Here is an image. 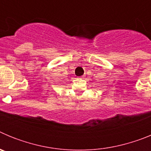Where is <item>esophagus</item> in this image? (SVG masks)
Returning a JSON list of instances; mask_svg holds the SVG:
<instances>
[{
  "instance_id": "34e87169",
  "label": "esophagus",
  "mask_w": 151,
  "mask_h": 151,
  "mask_svg": "<svg viewBox=\"0 0 151 151\" xmlns=\"http://www.w3.org/2000/svg\"><path fill=\"white\" fill-rule=\"evenodd\" d=\"M82 78H83V77H82Z\"/></svg>"
}]
</instances>
